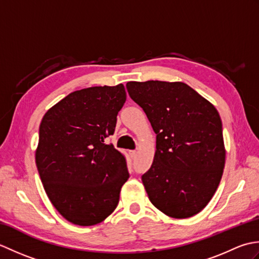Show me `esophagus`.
I'll list each match as a JSON object with an SVG mask.
<instances>
[{
  "label": "esophagus",
  "instance_id": "1",
  "mask_svg": "<svg viewBox=\"0 0 259 259\" xmlns=\"http://www.w3.org/2000/svg\"><path fill=\"white\" fill-rule=\"evenodd\" d=\"M129 155H130L131 158H135L137 156V151L136 150H130L129 151Z\"/></svg>",
  "mask_w": 259,
  "mask_h": 259
}]
</instances>
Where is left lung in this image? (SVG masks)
Returning a JSON list of instances; mask_svg holds the SVG:
<instances>
[{
    "instance_id": "left-lung-1",
    "label": "left lung",
    "mask_w": 259,
    "mask_h": 259,
    "mask_svg": "<svg viewBox=\"0 0 259 259\" xmlns=\"http://www.w3.org/2000/svg\"><path fill=\"white\" fill-rule=\"evenodd\" d=\"M126 90L157 135L153 162L141 177L151 203L169 217L195 216L210 201L224 172L217 109L184 82L130 81Z\"/></svg>"
}]
</instances>
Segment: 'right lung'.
I'll return each instance as SVG.
<instances>
[{"label": "right lung", "mask_w": 259, "mask_h": 259, "mask_svg": "<svg viewBox=\"0 0 259 259\" xmlns=\"http://www.w3.org/2000/svg\"><path fill=\"white\" fill-rule=\"evenodd\" d=\"M125 99L121 83L87 88L54 104L41 121L37 171L54 208L74 225H97L118 206L129 172L124 156L104 140Z\"/></svg>", "instance_id": "add662e5"}]
</instances>
